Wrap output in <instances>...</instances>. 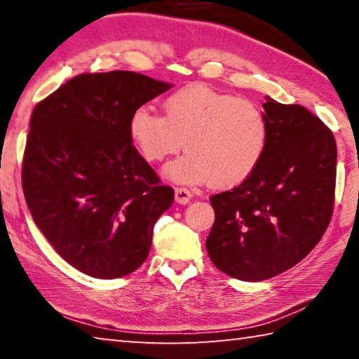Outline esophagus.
I'll use <instances>...</instances> for the list:
<instances>
[{"label":"esophagus","instance_id":"34e87169","mask_svg":"<svg viewBox=\"0 0 359 359\" xmlns=\"http://www.w3.org/2000/svg\"><path fill=\"white\" fill-rule=\"evenodd\" d=\"M191 196V191L187 190V188H175V203L177 204H188Z\"/></svg>","mask_w":359,"mask_h":359}]
</instances>
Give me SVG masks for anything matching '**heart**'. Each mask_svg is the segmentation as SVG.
Returning <instances> with one entry per match:
<instances>
[{"label": "heart", "mask_w": 359, "mask_h": 359, "mask_svg": "<svg viewBox=\"0 0 359 359\" xmlns=\"http://www.w3.org/2000/svg\"><path fill=\"white\" fill-rule=\"evenodd\" d=\"M165 117L139 107L130 117V136L145 160L168 163L163 175L175 184L217 188L244 182L259 165L267 145V121L258 106L215 90L188 87L163 102Z\"/></svg>", "instance_id": "heart-1"}]
</instances>
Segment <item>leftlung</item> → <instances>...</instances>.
Listing matches in <instances>:
<instances>
[{
  "mask_svg": "<svg viewBox=\"0 0 359 359\" xmlns=\"http://www.w3.org/2000/svg\"><path fill=\"white\" fill-rule=\"evenodd\" d=\"M267 145L257 169L214 194L208 253L245 282L276 277L312 252L330 224L337 149L331 130L299 104L266 96Z\"/></svg>",
  "mask_w": 359,
  "mask_h": 359,
  "instance_id": "8db88e82",
  "label": "left lung"
}]
</instances>
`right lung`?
<instances>
[{"instance_id":"add662e5","label":"right lung","mask_w":359,"mask_h":359,"mask_svg":"<svg viewBox=\"0 0 359 359\" xmlns=\"http://www.w3.org/2000/svg\"><path fill=\"white\" fill-rule=\"evenodd\" d=\"M172 83L139 72L81 74L29 121L22 185L41 233L66 263L96 278L135 272L155 222L174 201L133 147L130 117Z\"/></svg>"}]
</instances>
